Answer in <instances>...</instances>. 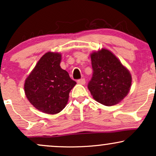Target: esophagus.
<instances>
[{"mask_svg":"<svg viewBox=\"0 0 156 156\" xmlns=\"http://www.w3.org/2000/svg\"><path fill=\"white\" fill-rule=\"evenodd\" d=\"M77 82H78V83H80V84H85L86 83V80L85 78H80V79H78L77 80Z\"/></svg>","mask_w":156,"mask_h":156,"instance_id":"1","label":"esophagus"}]
</instances>
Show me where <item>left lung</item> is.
<instances>
[{
  "label": "left lung",
  "instance_id": "obj_1",
  "mask_svg": "<svg viewBox=\"0 0 156 156\" xmlns=\"http://www.w3.org/2000/svg\"><path fill=\"white\" fill-rule=\"evenodd\" d=\"M92 77L88 89L93 98L101 104L114 105L128 94L131 76L112 52L102 49L91 55Z\"/></svg>",
  "mask_w": 156,
  "mask_h": 156
}]
</instances>
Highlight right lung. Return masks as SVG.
I'll return each instance as SVG.
<instances>
[{"label":"right lung","mask_w":156,"mask_h":156,"mask_svg":"<svg viewBox=\"0 0 156 156\" xmlns=\"http://www.w3.org/2000/svg\"><path fill=\"white\" fill-rule=\"evenodd\" d=\"M62 55L48 52L39 59L25 82L27 98L36 108L46 114L60 112L67 105L76 82L60 67Z\"/></svg>","instance_id":"1"}]
</instances>
